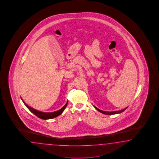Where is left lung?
Here are the masks:
<instances>
[{
	"label": "left lung",
	"instance_id": "8db88e82",
	"mask_svg": "<svg viewBox=\"0 0 159 159\" xmlns=\"http://www.w3.org/2000/svg\"><path fill=\"white\" fill-rule=\"evenodd\" d=\"M94 107L96 110H98V111L99 112H100L101 113H102V114H106V115H114V114H120V113L122 112L125 110H126L127 108V107L125 108H124V109H123V110H120V111H116L108 112V111H104L100 110V109L98 108L97 107H96L95 106H94Z\"/></svg>",
	"mask_w": 159,
	"mask_h": 159
}]
</instances>
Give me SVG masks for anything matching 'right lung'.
Listing matches in <instances>:
<instances>
[{"instance_id": "right-lung-1", "label": "right lung", "mask_w": 159, "mask_h": 159, "mask_svg": "<svg viewBox=\"0 0 159 159\" xmlns=\"http://www.w3.org/2000/svg\"><path fill=\"white\" fill-rule=\"evenodd\" d=\"M21 100H22V102L24 103L25 105L28 108L29 111H30L31 112H32L33 114H34L37 117L41 118L42 119H44V120L56 118V117L58 116L59 115H60L61 114H62V112H63V111L65 109L66 106L67 105V103H68V102H67L65 105L63 106L61 110H58V111H57L52 112H41V111H39L35 110V109L33 108L32 107L29 106L27 104L25 103V102L22 100V98H21Z\"/></svg>"}]
</instances>
